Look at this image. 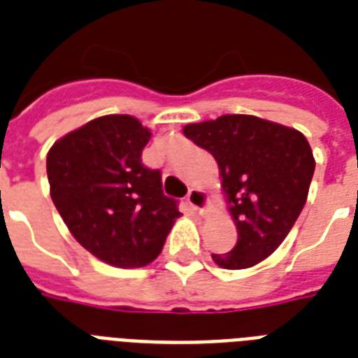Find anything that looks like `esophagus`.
<instances>
[{
  "mask_svg": "<svg viewBox=\"0 0 358 358\" xmlns=\"http://www.w3.org/2000/svg\"><path fill=\"white\" fill-rule=\"evenodd\" d=\"M187 202H189V206L193 208V210L202 213L208 204V195L202 189H191L189 193H187Z\"/></svg>",
  "mask_w": 358,
  "mask_h": 358,
  "instance_id": "esophagus-1",
  "label": "esophagus"
}]
</instances>
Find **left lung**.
Segmentation results:
<instances>
[{"label":"left lung","instance_id":"left-lung-1","mask_svg":"<svg viewBox=\"0 0 358 358\" xmlns=\"http://www.w3.org/2000/svg\"><path fill=\"white\" fill-rule=\"evenodd\" d=\"M184 135L215 157L238 241L212 255L224 269L266 260L305 206L316 162L301 131L252 115H223L187 124Z\"/></svg>","mask_w":358,"mask_h":358}]
</instances>
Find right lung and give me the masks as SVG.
<instances>
[{"instance_id":"obj_1","label":"right lung","mask_w":358,"mask_h":358,"mask_svg":"<svg viewBox=\"0 0 358 358\" xmlns=\"http://www.w3.org/2000/svg\"><path fill=\"white\" fill-rule=\"evenodd\" d=\"M150 129L129 115H106L70 131L46 157L50 195L78 243L115 267L159 256L180 217L162 173L143 165Z\"/></svg>"}]
</instances>
